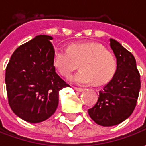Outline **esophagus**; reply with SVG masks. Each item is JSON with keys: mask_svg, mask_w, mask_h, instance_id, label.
I'll use <instances>...</instances> for the list:
<instances>
[{"mask_svg": "<svg viewBox=\"0 0 146 146\" xmlns=\"http://www.w3.org/2000/svg\"><path fill=\"white\" fill-rule=\"evenodd\" d=\"M75 90L77 91V92H82V91H84V88H75Z\"/></svg>", "mask_w": 146, "mask_h": 146, "instance_id": "obj_1", "label": "esophagus"}]
</instances>
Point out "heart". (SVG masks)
<instances>
[{
  "label": "heart",
  "mask_w": 146,
  "mask_h": 146,
  "mask_svg": "<svg viewBox=\"0 0 146 146\" xmlns=\"http://www.w3.org/2000/svg\"><path fill=\"white\" fill-rule=\"evenodd\" d=\"M80 63L82 70L70 78V81L79 85L106 84L117 70L115 56L99 44L75 43L69 48H55L53 65L62 76L69 77Z\"/></svg>",
  "instance_id": "1"
}]
</instances>
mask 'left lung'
<instances>
[{"instance_id":"8db88e82","label":"left lung","mask_w":146,"mask_h":146,"mask_svg":"<svg viewBox=\"0 0 146 146\" xmlns=\"http://www.w3.org/2000/svg\"><path fill=\"white\" fill-rule=\"evenodd\" d=\"M110 42L117 59V70L112 80L99 91L97 103L88 110L90 118L104 127L119 124L132 115L141 88L134 56L115 40L110 39Z\"/></svg>"}]
</instances>
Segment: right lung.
<instances>
[{"mask_svg": "<svg viewBox=\"0 0 146 146\" xmlns=\"http://www.w3.org/2000/svg\"><path fill=\"white\" fill-rule=\"evenodd\" d=\"M49 36L40 35L16 48L5 70L8 102L28 123L48 119L58 106L59 91L70 87L57 74Z\"/></svg>", "mask_w": 146, "mask_h": 146, "instance_id": "obj_1", "label": "right lung"}]
</instances>
